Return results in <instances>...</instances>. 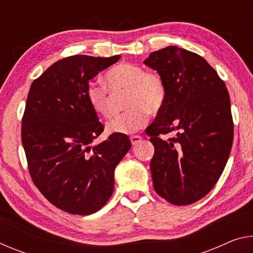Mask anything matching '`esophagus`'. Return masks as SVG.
<instances>
[{"label": "esophagus", "mask_w": 253, "mask_h": 253, "mask_svg": "<svg viewBox=\"0 0 253 253\" xmlns=\"http://www.w3.org/2000/svg\"><path fill=\"white\" fill-rule=\"evenodd\" d=\"M143 139V137L142 136H139V135H134V136H130V142H131V144L132 145H136V144H138L140 140Z\"/></svg>", "instance_id": "1"}]
</instances>
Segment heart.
I'll list each match as a JSON object with an SVG mask.
<instances>
[{"label": "heart", "instance_id": "obj_1", "mask_svg": "<svg viewBox=\"0 0 253 253\" xmlns=\"http://www.w3.org/2000/svg\"><path fill=\"white\" fill-rule=\"evenodd\" d=\"M106 84L91 81L85 96L95 113L109 117L114 113V95L126 92L127 110L117 114L106 124L109 134H130L143 128L148 114H157L165 104L168 89L162 75L146 71L142 66L124 62L106 72Z\"/></svg>", "mask_w": 253, "mask_h": 253}]
</instances>
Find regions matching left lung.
<instances>
[{
	"instance_id": "1",
	"label": "left lung",
	"mask_w": 253,
	"mask_h": 253,
	"mask_svg": "<svg viewBox=\"0 0 253 253\" xmlns=\"http://www.w3.org/2000/svg\"><path fill=\"white\" fill-rule=\"evenodd\" d=\"M145 65L162 75L168 95L146 134L156 193L174 205L204 198L216 182L233 142L231 102L224 81L201 55L169 45L152 52ZM174 132L163 140L161 134Z\"/></svg>"
}]
</instances>
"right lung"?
I'll list each match as a JSON object with an SVG mask.
<instances>
[{
  "label": "right lung",
  "mask_w": 253,
  "mask_h": 253,
  "mask_svg": "<svg viewBox=\"0 0 253 253\" xmlns=\"http://www.w3.org/2000/svg\"><path fill=\"white\" fill-rule=\"evenodd\" d=\"M119 59L63 58L30 87L21 130L29 172L65 212L89 215L104 207L114 192L115 169L131 147L124 134L92 145L104 126L85 96L89 81Z\"/></svg>",
  "instance_id": "right-lung-1"
}]
</instances>
